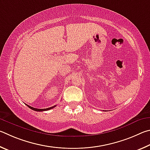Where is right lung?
<instances>
[{"label": "right lung", "instance_id": "add662e5", "mask_svg": "<svg viewBox=\"0 0 150 150\" xmlns=\"http://www.w3.org/2000/svg\"><path fill=\"white\" fill-rule=\"evenodd\" d=\"M27 105V106L29 107V108H30L31 109H32V110H33V111H48V110L51 109H52V108H54V107H56V105H54V106H53V107H49V108H47V109H37V108H34V107H31V106H30V105Z\"/></svg>", "mask_w": 150, "mask_h": 150}]
</instances>
